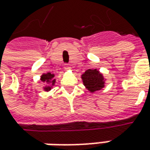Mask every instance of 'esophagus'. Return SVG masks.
<instances>
[{"label":"esophagus","instance_id":"34e87169","mask_svg":"<svg viewBox=\"0 0 150 150\" xmlns=\"http://www.w3.org/2000/svg\"><path fill=\"white\" fill-rule=\"evenodd\" d=\"M65 70H70V66L69 65H65Z\"/></svg>","mask_w":150,"mask_h":150}]
</instances>
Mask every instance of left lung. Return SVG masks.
I'll list each match as a JSON object with an SVG mask.
<instances>
[{
  "instance_id": "left-lung-1",
  "label": "left lung",
  "mask_w": 150,
  "mask_h": 150,
  "mask_svg": "<svg viewBox=\"0 0 150 150\" xmlns=\"http://www.w3.org/2000/svg\"><path fill=\"white\" fill-rule=\"evenodd\" d=\"M81 79L85 88L91 93L100 91L105 87V79L97 69H89L81 75Z\"/></svg>"
}]
</instances>
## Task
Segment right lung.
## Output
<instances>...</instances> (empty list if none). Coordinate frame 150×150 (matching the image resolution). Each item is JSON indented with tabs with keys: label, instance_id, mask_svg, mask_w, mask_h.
Returning <instances> with one entry per match:
<instances>
[{
	"label": "right lung",
	"instance_id": "1",
	"mask_svg": "<svg viewBox=\"0 0 150 150\" xmlns=\"http://www.w3.org/2000/svg\"><path fill=\"white\" fill-rule=\"evenodd\" d=\"M54 75L51 74L50 72H48L46 74H43L40 76V80L45 83V86L43 87L45 91H50L51 88L53 87L55 84V79H54Z\"/></svg>",
	"mask_w": 150,
	"mask_h": 150
}]
</instances>
